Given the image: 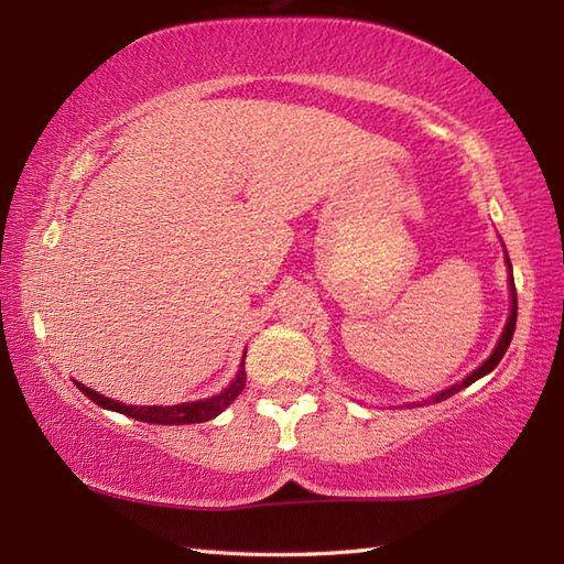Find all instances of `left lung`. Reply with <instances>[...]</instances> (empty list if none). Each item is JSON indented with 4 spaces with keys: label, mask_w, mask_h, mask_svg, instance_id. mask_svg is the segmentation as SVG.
Returning a JSON list of instances; mask_svg holds the SVG:
<instances>
[{
    "label": "left lung",
    "mask_w": 564,
    "mask_h": 564,
    "mask_svg": "<svg viewBox=\"0 0 564 564\" xmlns=\"http://www.w3.org/2000/svg\"><path fill=\"white\" fill-rule=\"evenodd\" d=\"M507 267H509V289H511V313H509V319H507V327H505V332H501V337H499V341H497V346H495V351L489 354V358H487V361H485L480 368L473 370V373L467 376L463 382H458V386H453V388H448V390L438 392L436 398H434V402L446 400V398H451V394L460 392L463 388L473 386L475 380H480L482 376L492 373V370L499 366L501 358H505V354H507V349H509V344H511V337H513V329H517V310H519V307H517V285H513V273H511V261H509V257H507Z\"/></svg>",
    "instance_id": "left-lung-1"
}]
</instances>
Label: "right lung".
Here are the masks:
<instances>
[{
    "mask_svg": "<svg viewBox=\"0 0 564 564\" xmlns=\"http://www.w3.org/2000/svg\"><path fill=\"white\" fill-rule=\"evenodd\" d=\"M247 356V351H245ZM245 356H242V364H239V370L235 380L230 382V388H225L220 394H213L208 400H198V402H182V404H172V406H138V404H123V402H116L111 398H104V394L94 392L91 388L82 386L77 382V388L87 394L91 402H97L104 410H111V412H121L138 419V422H148V424H170V426H178V424H200V422H210L213 416H218L225 406H230L237 394L245 390V382H247V373H245Z\"/></svg>",
    "mask_w": 564,
    "mask_h": 564,
    "instance_id": "right-lung-1",
    "label": "right lung"
}]
</instances>
